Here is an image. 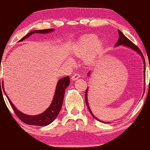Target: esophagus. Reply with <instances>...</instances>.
<instances>
[{"mask_svg":"<svg viewBox=\"0 0 150 150\" xmlns=\"http://www.w3.org/2000/svg\"><path fill=\"white\" fill-rule=\"evenodd\" d=\"M79 77H80V75L79 74V73H76V74H74V75H73L72 76L71 79H72L73 81H75V80L78 79L79 78Z\"/></svg>","mask_w":150,"mask_h":150,"instance_id":"1","label":"esophagus"}]
</instances>
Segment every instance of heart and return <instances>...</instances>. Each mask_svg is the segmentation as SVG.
Returning a JSON list of instances; mask_svg holds the SVG:
<instances>
[{
	"label": "heart",
	"instance_id": "1",
	"mask_svg": "<svg viewBox=\"0 0 150 150\" xmlns=\"http://www.w3.org/2000/svg\"><path fill=\"white\" fill-rule=\"evenodd\" d=\"M103 43L98 39L95 34L83 35L78 40L73 50V54L79 58H83L86 64L91 65L95 63L103 50Z\"/></svg>",
	"mask_w": 150,
	"mask_h": 150
}]
</instances>
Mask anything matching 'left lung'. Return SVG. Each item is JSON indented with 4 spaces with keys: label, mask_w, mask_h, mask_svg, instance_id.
Wrapping results in <instances>:
<instances>
[{
    "label": "left lung",
    "mask_w": 150,
    "mask_h": 150,
    "mask_svg": "<svg viewBox=\"0 0 150 150\" xmlns=\"http://www.w3.org/2000/svg\"><path fill=\"white\" fill-rule=\"evenodd\" d=\"M118 34H119V39L118 40V42H116V44H115V46H118V45H126V46L128 47H130L132 48V49H133L134 50L136 51L137 52H138L139 54H140L142 55V57H143V59H144V73H146V63H145V59H144V57L143 54H142V53L141 52V50L139 49V47L137 46V45H136L135 44H134V43L132 42H131L130 40H129L128 38H127L121 32V31H120V30H118ZM90 72L88 73V74H89ZM87 89L86 90V92H85V102H86V104H87V108L88 109V110L90 111V112L91 115H92V116H93L94 118H96V120H99L98 119H97L96 118H95V116H94V115H93L92 112H91V109L89 108V106H88V100H87ZM100 121V120H99Z\"/></svg>",
    "instance_id": "obj_1"
}]
</instances>
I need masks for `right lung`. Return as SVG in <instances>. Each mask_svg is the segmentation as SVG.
<instances>
[{
    "instance_id": "add662e5",
    "label": "right lung",
    "mask_w": 150,
    "mask_h": 150,
    "mask_svg": "<svg viewBox=\"0 0 150 150\" xmlns=\"http://www.w3.org/2000/svg\"><path fill=\"white\" fill-rule=\"evenodd\" d=\"M54 29H45V30H34L30 32L29 34L25 35L24 37L20 40V41H22V40H25L27 38H28L30 35L34 34V33H49L50 32L53 31ZM70 79L69 76L65 77L58 81L57 84V87L55 89L54 97L53 98L52 103L44 112L42 113L41 115H37V116H29L24 115V114L20 112L16 107L14 106L13 104L12 103L11 100L9 99L8 96L6 95L7 98L9 101L10 104H11V107L13 109L14 112L16 114V115L18 116L20 120L23 122L24 123L28 124V125H34V126H47L50 123H52L54 121L58 115V114L61 110L63 102V98H64V94L65 91L68 86L69 85ZM0 85H1V80H0ZM2 86H3V82H2Z\"/></svg>"
}]
</instances>
